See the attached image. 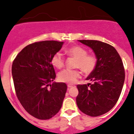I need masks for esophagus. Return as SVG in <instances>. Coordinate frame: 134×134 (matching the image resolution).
Wrapping results in <instances>:
<instances>
[{
    "mask_svg": "<svg viewBox=\"0 0 134 134\" xmlns=\"http://www.w3.org/2000/svg\"><path fill=\"white\" fill-rule=\"evenodd\" d=\"M74 85H70V84H69V85H68V88H72V87H74Z\"/></svg>",
    "mask_w": 134,
    "mask_h": 134,
    "instance_id": "obj_1",
    "label": "esophagus"
}]
</instances>
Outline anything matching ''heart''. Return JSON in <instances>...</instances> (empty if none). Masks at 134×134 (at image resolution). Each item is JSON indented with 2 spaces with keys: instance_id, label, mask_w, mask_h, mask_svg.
<instances>
[{
  "instance_id": "b5f03b06",
  "label": "heart",
  "mask_w": 134,
  "mask_h": 134,
  "mask_svg": "<svg viewBox=\"0 0 134 134\" xmlns=\"http://www.w3.org/2000/svg\"><path fill=\"white\" fill-rule=\"evenodd\" d=\"M69 57H74L75 68H79L86 74H90L96 70L97 65V58L93 54H88V50L81 46H74L66 51ZM52 64L58 69L62 68L65 64V59L60 52L55 53L52 58ZM81 77L79 70H64L58 75L59 81L68 84H72Z\"/></svg>"
}]
</instances>
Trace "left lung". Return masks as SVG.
I'll return each instance as SVG.
<instances>
[{"label":"left lung","instance_id":"obj_1","mask_svg":"<svg viewBox=\"0 0 134 134\" xmlns=\"http://www.w3.org/2000/svg\"><path fill=\"white\" fill-rule=\"evenodd\" d=\"M79 41L93 49L97 65L86 78L93 81V84L77 86V107L86 115L99 116L110 111L119 98L125 78L123 64L118 52L111 45L94 40Z\"/></svg>","mask_w":134,"mask_h":134}]
</instances>
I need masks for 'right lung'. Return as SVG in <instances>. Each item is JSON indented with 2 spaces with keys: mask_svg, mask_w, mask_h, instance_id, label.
<instances>
[{
  "mask_svg": "<svg viewBox=\"0 0 134 134\" xmlns=\"http://www.w3.org/2000/svg\"><path fill=\"white\" fill-rule=\"evenodd\" d=\"M64 42H37L27 45L16 55L12 72L16 97L25 110L38 119H49L59 112L66 92L64 82L55 79L52 64L53 55Z\"/></svg>",
  "mask_w": 134,
  "mask_h": 134,
  "instance_id": "1",
  "label": "right lung"
}]
</instances>
